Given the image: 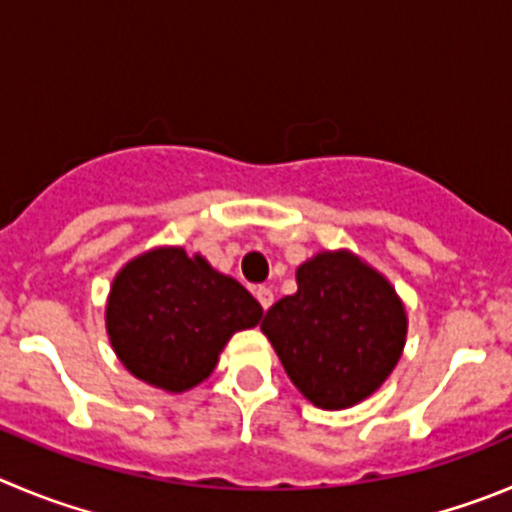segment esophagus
<instances>
[{
    "label": "esophagus",
    "mask_w": 512,
    "mask_h": 512,
    "mask_svg": "<svg viewBox=\"0 0 512 512\" xmlns=\"http://www.w3.org/2000/svg\"><path fill=\"white\" fill-rule=\"evenodd\" d=\"M255 298H257V303L262 305V310H267L272 305V300H275V295H272L270 288H257Z\"/></svg>",
    "instance_id": "esophagus-1"
}]
</instances>
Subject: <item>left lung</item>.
Masks as SVG:
<instances>
[{"label": "left lung", "mask_w": 512, "mask_h": 512, "mask_svg": "<svg viewBox=\"0 0 512 512\" xmlns=\"http://www.w3.org/2000/svg\"><path fill=\"white\" fill-rule=\"evenodd\" d=\"M298 293L272 305L262 333L295 389L336 412L369 399L407 343L394 285L351 250H323L295 270Z\"/></svg>", "instance_id": "obj_1"}]
</instances>
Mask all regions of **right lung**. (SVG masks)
Returning <instances> with one entry per match:
<instances>
[{
  "mask_svg": "<svg viewBox=\"0 0 512 512\" xmlns=\"http://www.w3.org/2000/svg\"><path fill=\"white\" fill-rule=\"evenodd\" d=\"M260 318L262 305L237 280L184 247H154L128 260L105 303L118 361L169 394L202 384L229 338Z\"/></svg>",
  "mask_w": 512,
  "mask_h": 512,
  "instance_id": "1",
  "label": "right lung"
}]
</instances>
